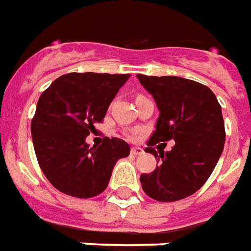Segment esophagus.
<instances>
[{
    "label": "esophagus",
    "instance_id": "esophagus-1",
    "mask_svg": "<svg viewBox=\"0 0 251 251\" xmlns=\"http://www.w3.org/2000/svg\"><path fill=\"white\" fill-rule=\"evenodd\" d=\"M143 152V148L140 147H133L132 150H131V153H132L133 156H139V155H142Z\"/></svg>",
    "mask_w": 251,
    "mask_h": 251
}]
</instances>
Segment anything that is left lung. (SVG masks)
Returning <instances> with one entry per match:
<instances>
[{
    "mask_svg": "<svg viewBox=\"0 0 251 251\" xmlns=\"http://www.w3.org/2000/svg\"><path fill=\"white\" fill-rule=\"evenodd\" d=\"M159 108L156 129L146 152L160 160L140 183L150 198L175 202L197 193L214 171L225 146L222 109L213 91L201 83L176 76L138 75ZM174 138L171 151L159 153L153 146Z\"/></svg>",
    "mask_w": 251,
    "mask_h": 251,
    "instance_id": "8db88e82",
    "label": "left lung"
}]
</instances>
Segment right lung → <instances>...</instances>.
<instances>
[{"mask_svg":"<svg viewBox=\"0 0 251 251\" xmlns=\"http://www.w3.org/2000/svg\"><path fill=\"white\" fill-rule=\"evenodd\" d=\"M129 75L68 73L38 99L32 119L33 147L53 187L75 198H92L107 188L113 166L131 148L118 138L89 147L85 139L101 123L108 105Z\"/></svg>","mask_w":251,"mask_h":251,"instance_id":"1","label":"right lung"}]
</instances>
